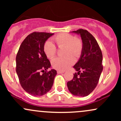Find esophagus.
<instances>
[{"instance_id":"34e87169","label":"esophagus","mask_w":121,"mask_h":121,"mask_svg":"<svg viewBox=\"0 0 121 121\" xmlns=\"http://www.w3.org/2000/svg\"><path fill=\"white\" fill-rule=\"evenodd\" d=\"M57 73L58 74H61V73H64V71H61V70H57Z\"/></svg>"}]
</instances>
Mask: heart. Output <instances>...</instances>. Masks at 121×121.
Here are the masks:
<instances>
[{
  "label": "heart",
  "instance_id": "1",
  "mask_svg": "<svg viewBox=\"0 0 121 121\" xmlns=\"http://www.w3.org/2000/svg\"><path fill=\"white\" fill-rule=\"evenodd\" d=\"M53 39L59 47H65L64 55L65 56L54 59L52 61V65L53 68L64 71L74 64V57L78 58L81 56L83 49L82 43L79 39L66 33L58 35ZM44 51L49 59H52L56 55V47L52 42L47 41L44 44Z\"/></svg>",
  "mask_w": 121,
  "mask_h": 121
}]
</instances>
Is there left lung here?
Here are the masks:
<instances>
[{"instance_id": "1", "label": "left lung", "mask_w": 121, "mask_h": 121, "mask_svg": "<svg viewBox=\"0 0 121 121\" xmlns=\"http://www.w3.org/2000/svg\"><path fill=\"white\" fill-rule=\"evenodd\" d=\"M81 37L83 49L80 59L73 66L77 73L67 82L69 91L74 95L85 97L97 86L103 70L102 54L96 40L86 30L72 32Z\"/></svg>"}]
</instances>
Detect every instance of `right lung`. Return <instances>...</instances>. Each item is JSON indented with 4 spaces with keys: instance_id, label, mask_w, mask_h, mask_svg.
Listing matches in <instances>:
<instances>
[{
    "instance_id": "right-lung-1",
    "label": "right lung",
    "mask_w": 121,
    "mask_h": 121,
    "mask_svg": "<svg viewBox=\"0 0 121 121\" xmlns=\"http://www.w3.org/2000/svg\"><path fill=\"white\" fill-rule=\"evenodd\" d=\"M53 35L46 32L30 34L22 42L16 55V71L21 86L34 96H41L48 92L57 74L53 69L47 72L51 65L44 51L45 43Z\"/></svg>"
}]
</instances>
